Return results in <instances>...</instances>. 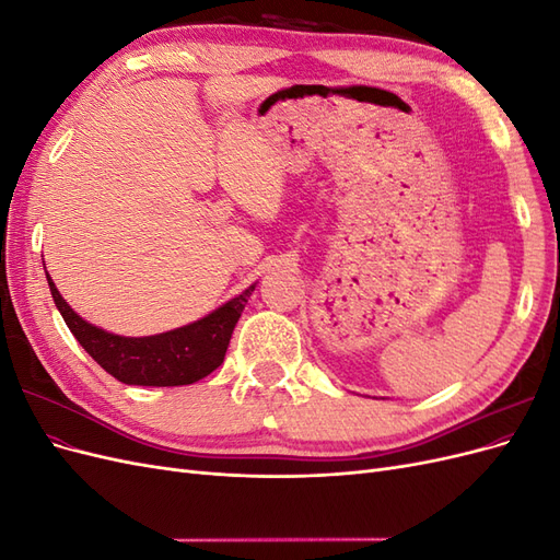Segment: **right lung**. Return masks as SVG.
Wrapping results in <instances>:
<instances>
[{"label": "right lung", "instance_id": "obj_1", "mask_svg": "<svg viewBox=\"0 0 560 560\" xmlns=\"http://www.w3.org/2000/svg\"><path fill=\"white\" fill-rule=\"evenodd\" d=\"M46 280L65 325L70 327L81 348L116 381L151 387L191 385L212 374L224 362L235 322L245 311L247 296L257 287V282L249 284L243 294L191 325L154 336H118L91 325L74 313L48 273Z\"/></svg>", "mask_w": 560, "mask_h": 560}]
</instances>
